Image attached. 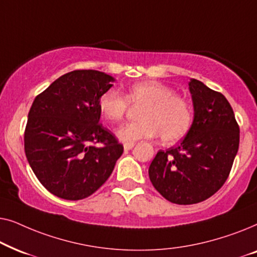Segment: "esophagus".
I'll use <instances>...</instances> for the list:
<instances>
[{"mask_svg":"<svg viewBox=\"0 0 257 257\" xmlns=\"http://www.w3.org/2000/svg\"><path fill=\"white\" fill-rule=\"evenodd\" d=\"M135 145H136L135 143H125V144H124V150H125V151L132 150L133 147H135Z\"/></svg>","mask_w":257,"mask_h":257,"instance_id":"34e87169","label":"esophagus"}]
</instances>
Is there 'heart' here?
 Instances as JSON below:
<instances>
[{"mask_svg":"<svg viewBox=\"0 0 257 257\" xmlns=\"http://www.w3.org/2000/svg\"><path fill=\"white\" fill-rule=\"evenodd\" d=\"M130 104H144L139 111V121L130 122L117 130L121 142L133 143L159 136L164 143L173 144L187 135L192 125V108L187 100L156 80L136 83L128 87L126 98L110 89L101 94L98 107L110 122L120 121Z\"/></svg>","mask_w":257,"mask_h":257,"instance_id":"obj_1","label":"heart"}]
</instances>
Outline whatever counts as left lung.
<instances>
[{"mask_svg": "<svg viewBox=\"0 0 257 257\" xmlns=\"http://www.w3.org/2000/svg\"><path fill=\"white\" fill-rule=\"evenodd\" d=\"M194 117L177 147L160 150L149 168L154 188L168 201L192 205L222 187L236 157L240 128L230 104L198 79L191 78Z\"/></svg>", "mask_w": 257, "mask_h": 257, "instance_id": "left-lung-1", "label": "left lung"}]
</instances>
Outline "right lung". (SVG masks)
Listing matches in <instances>:
<instances>
[{
	"instance_id": "obj_1",
	"label": "right lung",
	"mask_w": 257,
	"mask_h": 257,
	"mask_svg": "<svg viewBox=\"0 0 257 257\" xmlns=\"http://www.w3.org/2000/svg\"><path fill=\"white\" fill-rule=\"evenodd\" d=\"M115 79L97 70L59 77L35 98L24 151L31 170L49 192L65 200L93 194L110 177L124 151L99 124L98 100ZM103 143L98 148L93 143Z\"/></svg>"
}]
</instances>
